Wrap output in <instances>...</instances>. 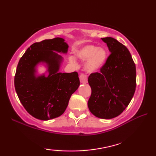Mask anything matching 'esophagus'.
Wrapping results in <instances>:
<instances>
[{
    "mask_svg": "<svg viewBox=\"0 0 156 156\" xmlns=\"http://www.w3.org/2000/svg\"><path fill=\"white\" fill-rule=\"evenodd\" d=\"M80 80L81 83H87V76L84 74H81L80 76Z\"/></svg>",
    "mask_w": 156,
    "mask_h": 156,
    "instance_id": "obj_1",
    "label": "esophagus"
}]
</instances>
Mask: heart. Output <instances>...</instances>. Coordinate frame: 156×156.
<instances>
[{
    "label": "heart",
    "mask_w": 156,
    "mask_h": 156,
    "mask_svg": "<svg viewBox=\"0 0 156 156\" xmlns=\"http://www.w3.org/2000/svg\"><path fill=\"white\" fill-rule=\"evenodd\" d=\"M75 56L84 63V70L88 73H95L105 66L108 59L107 51L104 48H97L94 44H87L75 52ZM69 61L75 62L73 57H70Z\"/></svg>",
    "instance_id": "obj_1"
}]
</instances>
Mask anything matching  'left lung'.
I'll use <instances>...</instances> for the list:
<instances>
[{
    "instance_id": "8db88e82",
    "label": "left lung",
    "mask_w": 156,
    "mask_h": 156,
    "mask_svg": "<svg viewBox=\"0 0 156 156\" xmlns=\"http://www.w3.org/2000/svg\"><path fill=\"white\" fill-rule=\"evenodd\" d=\"M101 40L107 44L111 54L100 72L89 76L91 94L87 104L95 116L111 119L120 115L133 97L136 65L126 47L113 37Z\"/></svg>"
}]
</instances>
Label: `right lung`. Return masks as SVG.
<instances>
[{
  "label": "right lung",
  "instance_id": "add662e5",
  "mask_svg": "<svg viewBox=\"0 0 156 156\" xmlns=\"http://www.w3.org/2000/svg\"><path fill=\"white\" fill-rule=\"evenodd\" d=\"M68 48L63 38L44 40L30 45L19 60L15 88L21 104L36 119L47 121L61 116L80 86L77 72H59L63 57L57 52L67 54ZM39 63L46 66L48 76L37 74Z\"/></svg>",
  "mask_w": 156,
  "mask_h": 156
}]
</instances>
